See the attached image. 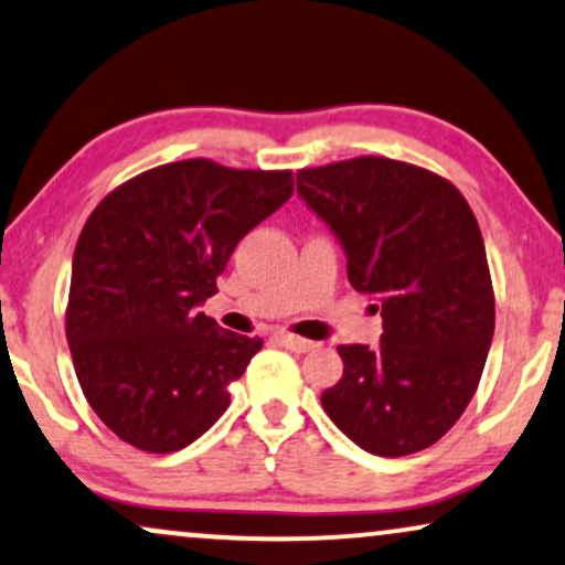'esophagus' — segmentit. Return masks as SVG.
I'll return each instance as SVG.
<instances>
[{
    "instance_id": "1",
    "label": "esophagus",
    "mask_w": 565,
    "mask_h": 565,
    "mask_svg": "<svg viewBox=\"0 0 565 565\" xmlns=\"http://www.w3.org/2000/svg\"><path fill=\"white\" fill-rule=\"evenodd\" d=\"M277 343L285 345L288 351H294V353H309V351H315V348H317L315 340L288 335V332H280V335H277Z\"/></svg>"
}]
</instances>
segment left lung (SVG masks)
<instances>
[{
	"label": "left lung",
	"mask_w": 565,
	"mask_h": 565,
	"mask_svg": "<svg viewBox=\"0 0 565 565\" xmlns=\"http://www.w3.org/2000/svg\"><path fill=\"white\" fill-rule=\"evenodd\" d=\"M296 185L343 246L348 282L382 311L377 345L338 348L327 416L372 456L429 448L469 406L495 332L475 212L448 180L385 157L298 170Z\"/></svg>",
	"instance_id": "1"
}]
</instances>
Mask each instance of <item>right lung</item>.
I'll list each match as a JSON object with an SVG mask.
<instances>
[{
    "label": "right lung",
    "mask_w": 565,
    "mask_h": 565,
    "mask_svg": "<svg viewBox=\"0 0 565 565\" xmlns=\"http://www.w3.org/2000/svg\"><path fill=\"white\" fill-rule=\"evenodd\" d=\"M294 196V172L212 159L154 167L90 212L73 254L65 317L83 395L125 443L172 452L230 406L262 338L199 306L217 294L241 238Z\"/></svg>",
    "instance_id": "right-lung-1"
}]
</instances>
